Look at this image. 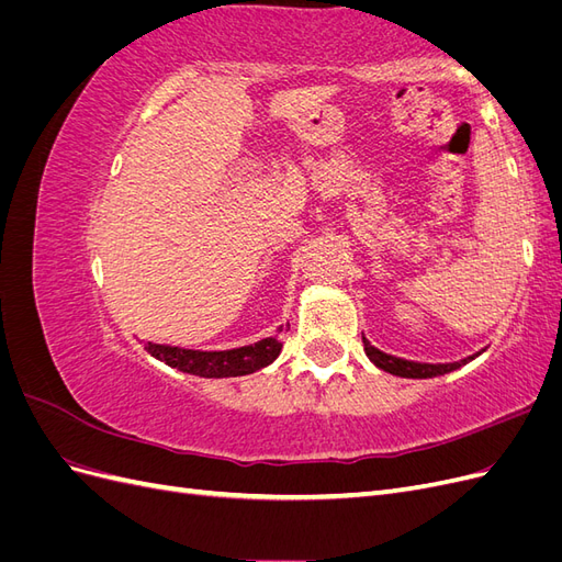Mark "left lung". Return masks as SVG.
<instances>
[{"label":"left lung","mask_w":562,"mask_h":562,"mask_svg":"<svg viewBox=\"0 0 562 562\" xmlns=\"http://www.w3.org/2000/svg\"><path fill=\"white\" fill-rule=\"evenodd\" d=\"M363 349L368 353V359L378 368H382L384 372H391V375H398V378H411V380H429V378L446 375V372H452L457 368L467 366L469 361L475 359V356H481L485 351V349H481V351L467 356V359L450 361V363H424V361H411V359H403V356L386 353L378 347H372L366 337H363Z\"/></svg>","instance_id":"left-lung-1"}]
</instances>
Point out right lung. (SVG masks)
I'll return each mask as SVG.
<instances>
[{
    "instance_id": "obj_1",
    "label": "right lung",
    "mask_w": 562,
    "mask_h": 562,
    "mask_svg": "<svg viewBox=\"0 0 562 562\" xmlns=\"http://www.w3.org/2000/svg\"><path fill=\"white\" fill-rule=\"evenodd\" d=\"M283 326L277 328V335H269L265 339H258L252 345L234 347V349H187V347H173V345H157L145 342V349L155 356V359L164 361L166 366L178 368L182 372L199 378H239L250 375V372L269 366L277 361L281 353V337L279 333Z\"/></svg>"
}]
</instances>
